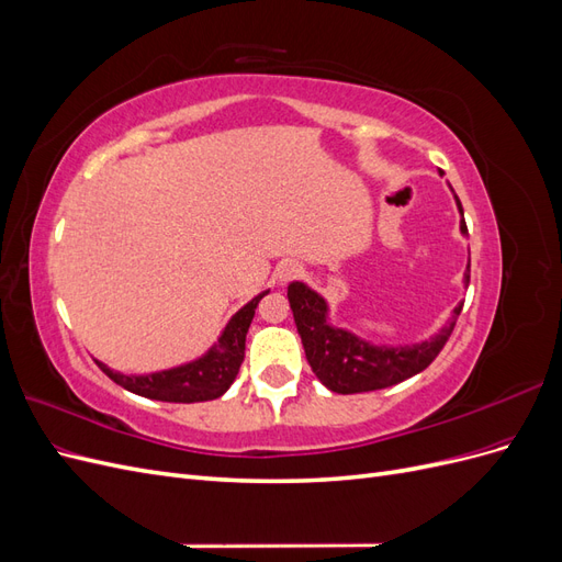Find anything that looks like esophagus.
I'll use <instances>...</instances> for the list:
<instances>
[{
    "label": "esophagus",
    "instance_id": "34e87169",
    "mask_svg": "<svg viewBox=\"0 0 562 562\" xmlns=\"http://www.w3.org/2000/svg\"><path fill=\"white\" fill-rule=\"evenodd\" d=\"M300 274H302V267H300L295 260H285V262H281V265L277 267V279H279L281 283L293 281V279H297Z\"/></svg>",
    "mask_w": 562,
    "mask_h": 562
}]
</instances>
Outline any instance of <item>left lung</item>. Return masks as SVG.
<instances>
[{
  "mask_svg": "<svg viewBox=\"0 0 562 562\" xmlns=\"http://www.w3.org/2000/svg\"><path fill=\"white\" fill-rule=\"evenodd\" d=\"M454 201L459 215H462L459 232L467 234L464 211L457 194ZM469 267L464 271V285H469ZM288 302H291L295 326L314 375L335 394H363V391L386 389L417 375L446 347L464 304H457L446 326H440L434 337L415 345L389 347L372 345L351 330L333 326L328 318V302L312 291L307 283L293 281L288 285Z\"/></svg>",
  "mask_w": 562,
  "mask_h": 562,
  "instance_id": "8db88e82",
  "label": "left lung"
}]
</instances>
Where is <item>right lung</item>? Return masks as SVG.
I'll list each match as a JSON object with an SVG mask.
<instances>
[{
    "instance_id": "add662e5",
    "label": "right lung",
    "mask_w": 562,
    "mask_h": 562,
    "mask_svg": "<svg viewBox=\"0 0 562 562\" xmlns=\"http://www.w3.org/2000/svg\"><path fill=\"white\" fill-rule=\"evenodd\" d=\"M269 291H262L248 304H244V307L229 318L225 330L220 333L217 342L190 363L168 368L161 372H149V375H124V372H116L105 363H95L112 382L124 386L131 394H138L151 401L201 403L220 398L232 386L236 375H239V368L246 353V333L250 328L255 310H258L260 300Z\"/></svg>"
}]
</instances>
